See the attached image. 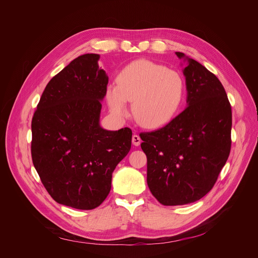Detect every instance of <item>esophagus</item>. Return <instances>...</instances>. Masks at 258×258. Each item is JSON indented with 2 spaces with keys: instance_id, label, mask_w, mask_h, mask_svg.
<instances>
[{
  "instance_id": "esophagus-1",
  "label": "esophagus",
  "mask_w": 258,
  "mask_h": 258,
  "mask_svg": "<svg viewBox=\"0 0 258 258\" xmlns=\"http://www.w3.org/2000/svg\"><path fill=\"white\" fill-rule=\"evenodd\" d=\"M132 141H133V144H134L135 146H139V145L141 144V138H140L139 135H134Z\"/></svg>"
}]
</instances>
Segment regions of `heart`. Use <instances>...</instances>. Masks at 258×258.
Segmentation results:
<instances>
[{
    "instance_id": "1",
    "label": "heart",
    "mask_w": 258,
    "mask_h": 258,
    "mask_svg": "<svg viewBox=\"0 0 258 258\" xmlns=\"http://www.w3.org/2000/svg\"><path fill=\"white\" fill-rule=\"evenodd\" d=\"M183 96V82L174 70L149 60H137L125 66L117 77V86L109 85L106 98L118 118L128 114L127 101L133 102V115L146 128H156L176 113Z\"/></svg>"
}]
</instances>
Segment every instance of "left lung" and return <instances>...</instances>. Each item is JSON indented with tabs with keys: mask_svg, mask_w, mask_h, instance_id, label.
Instances as JSON below:
<instances>
[{
	"mask_svg": "<svg viewBox=\"0 0 258 258\" xmlns=\"http://www.w3.org/2000/svg\"><path fill=\"white\" fill-rule=\"evenodd\" d=\"M187 107L165 126L141 133L147 183L163 205H183L214 186L231 151L232 109L219 80L183 53Z\"/></svg>",
	"mask_w": 258,
	"mask_h": 258,
	"instance_id": "left-lung-1",
	"label": "left lung"
}]
</instances>
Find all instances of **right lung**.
Wrapping results in <instances>:
<instances>
[{
  "instance_id": "add662e5",
  "label": "right lung",
  "mask_w": 258,
  "mask_h": 258,
  "mask_svg": "<svg viewBox=\"0 0 258 258\" xmlns=\"http://www.w3.org/2000/svg\"><path fill=\"white\" fill-rule=\"evenodd\" d=\"M100 55L72 60L47 85L31 121V157L51 197L90 210L111 190L112 172L127 155L132 130L100 125L108 76Z\"/></svg>"
}]
</instances>
